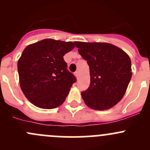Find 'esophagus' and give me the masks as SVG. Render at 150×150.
<instances>
[{
  "mask_svg": "<svg viewBox=\"0 0 150 150\" xmlns=\"http://www.w3.org/2000/svg\"><path fill=\"white\" fill-rule=\"evenodd\" d=\"M75 75L76 77H78V75H79V72H78V71H76V72H75Z\"/></svg>",
  "mask_w": 150,
  "mask_h": 150,
  "instance_id": "obj_1",
  "label": "esophagus"
}]
</instances>
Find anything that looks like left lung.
Wrapping results in <instances>:
<instances>
[{
    "instance_id": "left-lung-1",
    "label": "left lung",
    "mask_w": 150,
    "mask_h": 150,
    "mask_svg": "<svg viewBox=\"0 0 150 150\" xmlns=\"http://www.w3.org/2000/svg\"><path fill=\"white\" fill-rule=\"evenodd\" d=\"M74 43L90 70V86L81 92L85 103L96 110L112 108L123 97L131 79V59L125 51L110 43Z\"/></svg>"
}]
</instances>
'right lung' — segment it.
I'll list each match as a JSON object with an SVG mask.
<instances>
[{
	"label": "right lung",
	"mask_w": 150,
	"mask_h": 150,
	"mask_svg": "<svg viewBox=\"0 0 150 150\" xmlns=\"http://www.w3.org/2000/svg\"><path fill=\"white\" fill-rule=\"evenodd\" d=\"M74 48L72 42L47 38L25 48L17 64L19 83L36 107L54 109L64 102L76 78L63 57Z\"/></svg>",
	"instance_id": "obj_1"
}]
</instances>
